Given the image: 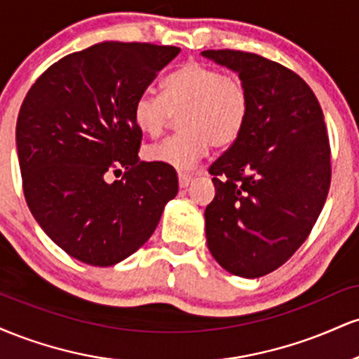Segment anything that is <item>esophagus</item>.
I'll use <instances>...</instances> for the list:
<instances>
[{"label": "esophagus", "mask_w": 359, "mask_h": 359, "mask_svg": "<svg viewBox=\"0 0 359 359\" xmlns=\"http://www.w3.org/2000/svg\"><path fill=\"white\" fill-rule=\"evenodd\" d=\"M192 179H194L192 174H185V172H180V174H179V185H180V187H187V185L192 182Z\"/></svg>", "instance_id": "1"}]
</instances>
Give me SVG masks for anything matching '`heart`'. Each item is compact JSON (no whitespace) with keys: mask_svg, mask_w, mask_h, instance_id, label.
<instances>
[{"mask_svg":"<svg viewBox=\"0 0 359 359\" xmlns=\"http://www.w3.org/2000/svg\"><path fill=\"white\" fill-rule=\"evenodd\" d=\"M250 113L251 94L240 76L191 60L162 81L160 96L140 94L133 104V123L147 137H158L174 114H180V133L150 145L145 156L148 162L185 170L211 147L236 143Z\"/></svg>","mask_w":359,"mask_h":359,"instance_id":"heart-1","label":"heart"}]
</instances>
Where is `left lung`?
Listing matches in <instances>:
<instances>
[{
    "mask_svg": "<svg viewBox=\"0 0 359 359\" xmlns=\"http://www.w3.org/2000/svg\"><path fill=\"white\" fill-rule=\"evenodd\" d=\"M238 72L251 94L248 125L209 167L216 196L205 238L229 273L258 278L300 248L331 185V147L316 94L278 62L241 50H204Z\"/></svg>",
    "mask_w": 359,
    "mask_h": 359,
    "instance_id": "obj_1",
    "label": "left lung"
}]
</instances>
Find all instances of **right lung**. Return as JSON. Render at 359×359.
Segmentation results:
<instances>
[{
  "instance_id": "right-lung-1",
  "label": "right lung",
  "mask_w": 359,
  "mask_h": 359,
  "mask_svg": "<svg viewBox=\"0 0 359 359\" xmlns=\"http://www.w3.org/2000/svg\"><path fill=\"white\" fill-rule=\"evenodd\" d=\"M179 52L96 43L52 64L25 96L16 121L25 199L48 238L79 262L111 266L133 255L179 192L174 168L140 162L143 135L133 123L137 97Z\"/></svg>"
}]
</instances>
